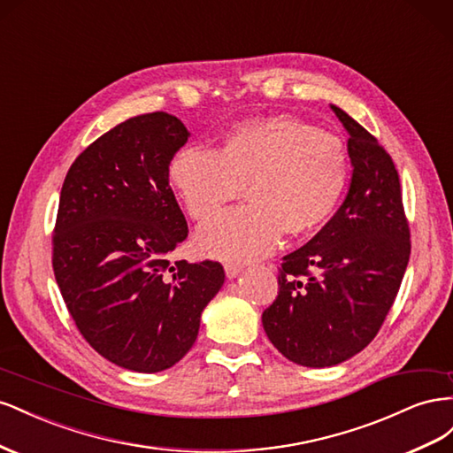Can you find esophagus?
<instances>
[{
    "label": "esophagus",
    "mask_w": 453,
    "mask_h": 453,
    "mask_svg": "<svg viewBox=\"0 0 453 453\" xmlns=\"http://www.w3.org/2000/svg\"><path fill=\"white\" fill-rule=\"evenodd\" d=\"M242 271V265H239V264H226V275L229 277V279H234V277H237L239 273Z\"/></svg>",
    "instance_id": "obj_1"
}]
</instances>
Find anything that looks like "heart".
I'll use <instances>...</instances> for the list:
<instances>
[{
	"instance_id": "1",
	"label": "heart",
	"mask_w": 453,
	"mask_h": 453,
	"mask_svg": "<svg viewBox=\"0 0 453 453\" xmlns=\"http://www.w3.org/2000/svg\"><path fill=\"white\" fill-rule=\"evenodd\" d=\"M186 212L209 222L242 191L239 206L197 235L203 254L254 260L292 237L317 231L338 209L349 180L343 142L302 119L279 115L235 125L216 150L188 146L169 166Z\"/></svg>"
}]
</instances>
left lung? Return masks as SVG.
<instances>
[{
	"mask_svg": "<svg viewBox=\"0 0 453 453\" xmlns=\"http://www.w3.org/2000/svg\"><path fill=\"white\" fill-rule=\"evenodd\" d=\"M349 133L353 178L340 211L282 257L279 294L264 330L296 365L325 368L376 338L410 260V226L391 155L363 125L332 106Z\"/></svg>",
	"mask_w": 453,
	"mask_h": 453,
	"instance_id": "8db88e82",
	"label": "left lung"
}]
</instances>
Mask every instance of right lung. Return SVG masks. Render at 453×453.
Returning a JSON list of instances; mask_svg holds the SVG:
<instances>
[{"label": "right lung", "mask_w": 453, "mask_h": 453, "mask_svg": "<svg viewBox=\"0 0 453 453\" xmlns=\"http://www.w3.org/2000/svg\"><path fill=\"white\" fill-rule=\"evenodd\" d=\"M188 134L171 113L136 115L80 153L60 191L53 271L64 303L96 353L133 372L174 366L226 279L214 260L171 262L188 224L169 165Z\"/></svg>", "instance_id": "right-lung-1"}]
</instances>
